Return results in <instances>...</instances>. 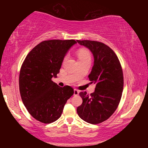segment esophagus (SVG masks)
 <instances>
[{"mask_svg":"<svg viewBox=\"0 0 148 148\" xmlns=\"http://www.w3.org/2000/svg\"><path fill=\"white\" fill-rule=\"evenodd\" d=\"M79 94V91L77 89H74V96H76V95H78Z\"/></svg>","mask_w":148,"mask_h":148,"instance_id":"obj_1","label":"esophagus"}]
</instances>
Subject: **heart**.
I'll return each instance as SVG.
<instances>
[{
	"mask_svg": "<svg viewBox=\"0 0 148 148\" xmlns=\"http://www.w3.org/2000/svg\"><path fill=\"white\" fill-rule=\"evenodd\" d=\"M77 57H78V61H91V54L89 51L86 49H81L77 51ZM67 57L64 58V60L66 59Z\"/></svg>",
	"mask_w": 148,
	"mask_h": 148,
	"instance_id": "obj_1",
	"label": "heart"
}]
</instances>
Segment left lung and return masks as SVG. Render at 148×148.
<instances>
[{"label": "left lung", "instance_id": "1", "mask_svg": "<svg viewBox=\"0 0 148 148\" xmlns=\"http://www.w3.org/2000/svg\"><path fill=\"white\" fill-rule=\"evenodd\" d=\"M76 41L93 56L94 64L89 78L96 85L90 95L86 91L79 92L83 102L77 107V113L89 123H100L108 119L118 106L123 89L122 69L116 53L106 44L91 40Z\"/></svg>", "mask_w": 148, "mask_h": 148}]
</instances>
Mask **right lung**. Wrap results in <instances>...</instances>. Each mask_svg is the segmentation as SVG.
Listing matches in <instances>:
<instances>
[{"label": "right lung", "mask_w": 148, "mask_h": 148, "mask_svg": "<svg viewBox=\"0 0 148 148\" xmlns=\"http://www.w3.org/2000/svg\"><path fill=\"white\" fill-rule=\"evenodd\" d=\"M74 40H50L35 46L22 64L19 74L21 99L29 114L44 123L56 121L61 116L67 100L74 94L71 86L59 87L57 77L64 58Z\"/></svg>", "instance_id": "add662e5"}]
</instances>
